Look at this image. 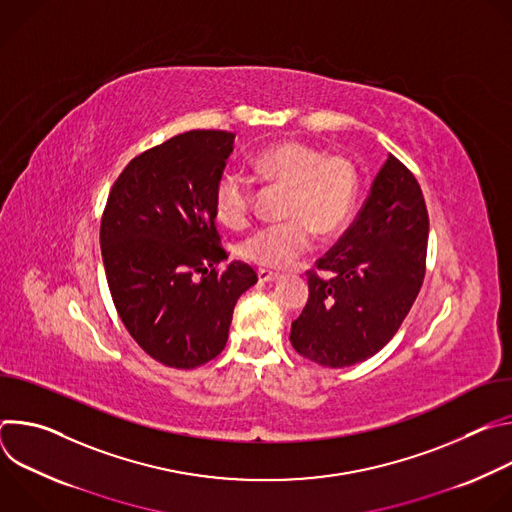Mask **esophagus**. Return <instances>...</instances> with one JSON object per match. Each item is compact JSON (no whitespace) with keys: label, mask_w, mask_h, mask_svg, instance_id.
Masks as SVG:
<instances>
[{"label":"esophagus","mask_w":512,"mask_h":512,"mask_svg":"<svg viewBox=\"0 0 512 512\" xmlns=\"http://www.w3.org/2000/svg\"><path fill=\"white\" fill-rule=\"evenodd\" d=\"M257 277H259V281H261V283H269V281H275V279H279L281 275H279L277 271H269V269H259V271H257Z\"/></svg>","instance_id":"obj_1"}]
</instances>
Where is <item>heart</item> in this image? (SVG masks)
Masks as SVG:
<instances>
[{"label":"heart","mask_w":512,"mask_h":512,"mask_svg":"<svg viewBox=\"0 0 512 512\" xmlns=\"http://www.w3.org/2000/svg\"><path fill=\"white\" fill-rule=\"evenodd\" d=\"M251 166L261 180L287 186L281 214L283 223L253 229L239 243V255L267 269H281L302 257L314 243V231L330 239L350 221L358 176L342 156L300 139H285L265 145ZM253 208L251 180L235 170L225 172L214 186V210L218 221L241 227Z\"/></svg>","instance_id":"b5f03b06"}]
</instances>
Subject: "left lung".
<instances>
[{"label": "left lung", "mask_w": 512, "mask_h": 512, "mask_svg": "<svg viewBox=\"0 0 512 512\" xmlns=\"http://www.w3.org/2000/svg\"><path fill=\"white\" fill-rule=\"evenodd\" d=\"M429 218L419 182L389 156L342 239L308 269L291 346L330 369L377 354L401 328L423 277Z\"/></svg>", "instance_id": "1"}]
</instances>
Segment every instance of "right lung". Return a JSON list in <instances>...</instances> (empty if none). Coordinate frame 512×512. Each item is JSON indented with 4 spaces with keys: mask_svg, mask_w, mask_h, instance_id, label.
<instances>
[{
    "mask_svg": "<svg viewBox=\"0 0 512 512\" xmlns=\"http://www.w3.org/2000/svg\"><path fill=\"white\" fill-rule=\"evenodd\" d=\"M235 133L194 129L133 158L101 218L111 298L133 340L172 369H196L223 352L233 310L257 273L221 265L214 186Z\"/></svg>",
    "mask_w": 512,
    "mask_h": 512,
    "instance_id": "obj_1",
    "label": "right lung"
}]
</instances>
